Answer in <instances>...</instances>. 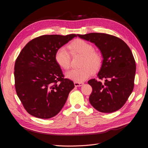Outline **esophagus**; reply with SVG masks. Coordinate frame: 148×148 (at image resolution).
I'll return each mask as SVG.
<instances>
[{
	"mask_svg": "<svg viewBox=\"0 0 148 148\" xmlns=\"http://www.w3.org/2000/svg\"><path fill=\"white\" fill-rule=\"evenodd\" d=\"M84 83L82 82H74V85L75 86H81L82 85H83Z\"/></svg>",
	"mask_w": 148,
	"mask_h": 148,
	"instance_id": "esophagus-1",
	"label": "esophagus"
}]
</instances>
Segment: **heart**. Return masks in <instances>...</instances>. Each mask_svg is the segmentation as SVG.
I'll return each mask as SVG.
<instances>
[{"instance_id": "obj_1", "label": "heart", "mask_w": 148, "mask_h": 148, "mask_svg": "<svg viewBox=\"0 0 148 148\" xmlns=\"http://www.w3.org/2000/svg\"><path fill=\"white\" fill-rule=\"evenodd\" d=\"M68 49L72 56L80 55L82 59L79 69H75L67 72L66 76L75 82H82L91 75L92 71L100 66L102 58L100 54L94 51V47L83 39H77L68 45ZM55 60L58 65L64 70L71 66V56L64 47L59 48L56 52Z\"/></svg>"}]
</instances>
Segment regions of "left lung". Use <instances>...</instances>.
<instances>
[{
  "instance_id": "1",
  "label": "left lung",
  "mask_w": 148,
  "mask_h": 148,
  "mask_svg": "<svg viewBox=\"0 0 148 148\" xmlns=\"http://www.w3.org/2000/svg\"><path fill=\"white\" fill-rule=\"evenodd\" d=\"M77 36L94 43L103 57L99 79L88 81L92 88L89 100L98 111L112 113L122 108L134 88L136 62L132 52L122 39L110 34L91 33Z\"/></svg>"
}]
</instances>
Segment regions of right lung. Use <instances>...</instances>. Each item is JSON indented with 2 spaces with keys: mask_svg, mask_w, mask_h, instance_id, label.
<instances>
[{
  "mask_svg": "<svg viewBox=\"0 0 148 148\" xmlns=\"http://www.w3.org/2000/svg\"><path fill=\"white\" fill-rule=\"evenodd\" d=\"M77 34L36 38L20 52L14 66L17 95L29 114L49 119L57 115L75 87L56 63V51Z\"/></svg>",
  "mask_w": 148,
  "mask_h": 148,
  "instance_id": "right-lung-1",
  "label": "right lung"
}]
</instances>
